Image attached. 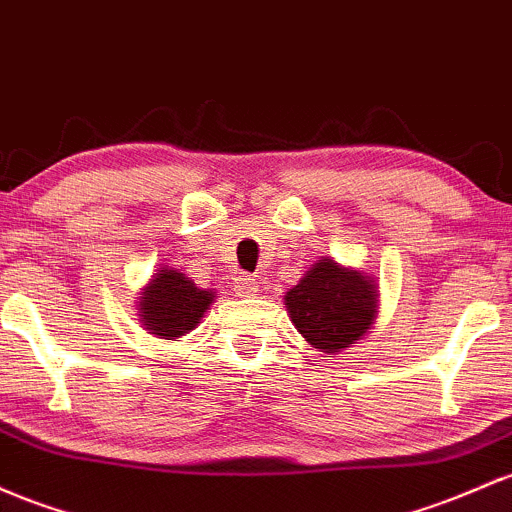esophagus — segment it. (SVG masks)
Segmentation results:
<instances>
[{
  "instance_id": "34e87169",
  "label": "esophagus",
  "mask_w": 512,
  "mask_h": 512,
  "mask_svg": "<svg viewBox=\"0 0 512 512\" xmlns=\"http://www.w3.org/2000/svg\"><path fill=\"white\" fill-rule=\"evenodd\" d=\"M234 292H237V297H251L254 292H258V283L251 275L244 273L234 280Z\"/></svg>"
}]
</instances>
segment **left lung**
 I'll use <instances>...</instances> for the list:
<instances>
[{
  "instance_id": "1",
  "label": "left lung",
  "mask_w": 512,
  "mask_h": 512,
  "mask_svg": "<svg viewBox=\"0 0 512 512\" xmlns=\"http://www.w3.org/2000/svg\"><path fill=\"white\" fill-rule=\"evenodd\" d=\"M375 280L321 258L285 295L295 329L312 348L333 355L358 341L375 319Z\"/></svg>"
}]
</instances>
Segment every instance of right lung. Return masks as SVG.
Masks as SVG:
<instances>
[{
    "mask_svg": "<svg viewBox=\"0 0 512 512\" xmlns=\"http://www.w3.org/2000/svg\"><path fill=\"white\" fill-rule=\"evenodd\" d=\"M142 295H145L140 302L142 321L149 333L166 341L186 336L195 329L215 297L208 290H200L183 273L169 271V268L154 275Z\"/></svg>",
    "mask_w": 512,
    "mask_h": 512,
    "instance_id": "obj_1",
    "label": "right lung"
}]
</instances>
